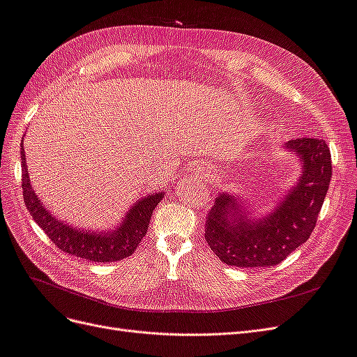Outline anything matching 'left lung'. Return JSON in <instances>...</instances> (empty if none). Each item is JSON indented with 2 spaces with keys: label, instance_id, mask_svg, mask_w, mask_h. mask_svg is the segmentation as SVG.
I'll use <instances>...</instances> for the list:
<instances>
[{
  "label": "left lung",
  "instance_id": "8db88e82",
  "mask_svg": "<svg viewBox=\"0 0 357 357\" xmlns=\"http://www.w3.org/2000/svg\"><path fill=\"white\" fill-rule=\"evenodd\" d=\"M284 147L302 159V176L271 214L253 220L234 197L219 193L205 219V241L226 265H277L316 228L332 177L329 147L323 138L310 137L290 139Z\"/></svg>",
  "mask_w": 357,
  "mask_h": 357
}]
</instances>
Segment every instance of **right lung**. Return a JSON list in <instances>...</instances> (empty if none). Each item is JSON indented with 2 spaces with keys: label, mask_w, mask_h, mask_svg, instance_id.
Listing matches in <instances>:
<instances>
[{
  "label": "right lung",
  "mask_w": 357,
  "mask_h": 357,
  "mask_svg": "<svg viewBox=\"0 0 357 357\" xmlns=\"http://www.w3.org/2000/svg\"><path fill=\"white\" fill-rule=\"evenodd\" d=\"M20 159H22L24 199L32 219L37 222L40 228L52 240V243L61 248L62 252L82 259H88V261L92 262H114L132 255L147 232L153 210L156 208L159 201L164 198V192H159L138 201L125 215L122 225L113 232H91L75 229L59 222L55 215H52L45 208V205L37 198L34 189L31 188L24 147L20 150Z\"/></svg>",
  "instance_id": "add662e5"
}]
</instances>
